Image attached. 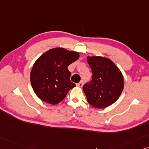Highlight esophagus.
<instances>
[{"mask_svg":"<svg viewBox=\"0 0 149 149\" xmlns=\"http://www.w3.org/2000/svg\"><path fill=\"white\" fill-rule=\"evenodd\" d=\"M76 85H77V86H78V87H82V86H83V81H81V82L78 83V84H77Z\"/></svg>","mask_w":149,"mask_h":149,"instance_id":"1","label":"esophagus"}]
</instances>
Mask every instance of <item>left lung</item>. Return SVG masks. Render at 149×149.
I'll return each instance as SVG.
<instances>
[{"label": "left lung", "mask_w": 149, "mask_h": 149, "mask_svg": "<svg viewBox=\"0 0 149 149\" xmlns=\"http://www.w3.org/2000/svg\"><path fill=\"white\" fill-rule=\"evenodd\" d=\"M92 70V80L83 86L87 102L96 108H105L119 98L124 88V78L118 67L108 58L87 56Z\"/></svg>", "instance_id": "left-lung-1"}]
</instances>
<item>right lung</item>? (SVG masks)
<instances>
[{"mask_svg":"<svg viewBox=\"0 0 149 149\" xmlns=\"http://www.w3.org/2000/svg\"><path fill=\"white\" fill-rule=\"evenodd\" d=\"M78 52L63 47L49 49L39 57L31 69L30 78L33 91L47 104L56 105L64 100L67 93L76 86L70 81L67 67L78 60Z\"/></svg>","mask_w":149,"mask_h":149,"instance_id":"obj_1","label":"right lung"}]
</instances>
